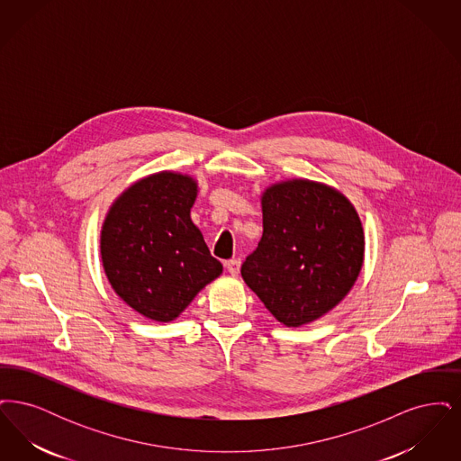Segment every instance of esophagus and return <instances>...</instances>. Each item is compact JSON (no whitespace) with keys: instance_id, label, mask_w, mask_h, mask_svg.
Masks as SVG:
<instances>
[{"instance_id":"esophagus-1","label":"esophagus","mask_w":461,"mask_h":461,"mask_svg":"<svg viewBox=\"0 0 461 461\" xmlns=\"http://www.w3.org/2000/svg\"><path fill=\"white\" fill-rule=\"evenodd\" d=\"M224 266H226V269L231 276H237L239 271H240V259H230V261H226Z\"/></svg>"}]
</instances>
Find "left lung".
I'll return each mask as SVG.
<instances>
[{
	"label": "left lung",
	"mask_w": 461,
	"mask_h": 461,
	"mask_svg": "<svg viewBox=\"0 0 461 461\" xmlns=\"http://www.w3.org/2000/svg\"><path fill=\"white\" fill-rule=\"evenodd\" d=\"M263 237L241 278L285 327H303L337 306L365 259L361 220L329 185L288 179L264 190Z\"/></svg>",
	"instance_id": "1"
}]
</instances>
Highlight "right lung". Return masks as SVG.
Masks as SVG:
<instances>
[{
	"instance_id": "1",
	"label": "right lung",
	"mask_w": 461,
	"mask_h": 461,
	"mask_svg": "<svg viewBox=\"0 0 461 461\" xmlns=\"http://www.w3.org/2000/svg\"><path fill=\"white\" fill-rule=\"evenodd\" d=\"M192 176L162 171L132 183L110 205L100 254L113 292L141 316L167 323L222 273L190 218Z\"/></svg>"
}]
</instances>
